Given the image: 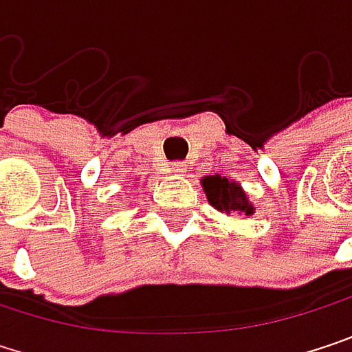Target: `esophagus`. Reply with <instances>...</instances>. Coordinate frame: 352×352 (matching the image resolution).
Wrapping results in <instances>:
<instances>
[{"mask_svg": "<svg viewBox=\"0 0 352 352\" xmlns=\"http://www.w3.org/2000/svg\"><path fill=\"white\" fill-rule=\"evenodd\" d=\"M169 171H171V173H175V175H181V173L185 171V165H183L181 161H173V163L169 165Z\"/></svg>", "mask_w": 352, "mask_h": 352, "instance_id": "1", "label": "esophagus"}]
</instances>
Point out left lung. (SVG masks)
I'll return each mask as SVG.
<instances>
[{
    "mask_svg": "<svg viewBox=\"0 0 352 352\" xmlns=\"http://www.w3.org/2000/svg\"><path fill=\"white\" fill-rule=\"evenodd\" d=\"M204 189H206V195H208V201L220 210V212H245L246 216L252 214V206L248 204L246 199V193L241 189L239 183L234 181H228L226 177L220 175H210L206 177L204 181Z\"/></svg>",
    "mask_w": 352,
    "mask_h": 352,
    "instance_id": "obj_1",
    "label": "left lung"
}]
</instances>
